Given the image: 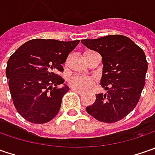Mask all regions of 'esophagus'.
Instances as JSON below:
<instances>
[{"label":"esophagus","mask_w":155,"mask_h":155,"mask_svg":"<svg viewBox=\"0 0 155 155\" xmlns=\"http://www.w3.org/2000/svg\"><path fill=\"white\" fill-rule=\"evenodd\" d=\"M71 90L73 91H76L77 93H78L79 95H82L83 94V91H81L80 90H78V89H75V88H71Z\"/></svg>","instance_id":"34e87169"}]
</instances>
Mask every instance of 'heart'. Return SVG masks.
<instances>
[{"label": "heart", "mask_w": 155, "mask_h": 155, "mask_svg": "<svg viewBox=\"0 0 155 155\" xmlns=\"http://www.w3.org/2000/svg\"><path fill=\"white\" fill-rule=\"evenodd\" d=\"M96 83V78L93 77H85L81 75H74L70 77L68 79L69 85L80 91H88Z\"/></svg>", "instance_id": "obj_1"}]
</instances>
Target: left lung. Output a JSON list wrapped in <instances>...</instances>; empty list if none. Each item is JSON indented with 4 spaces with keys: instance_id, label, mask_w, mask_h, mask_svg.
Wrapping results in <instances>:
<instances>
[{
    "instance_id": "1",
    "label": "left lung",
    "mask_w": 155,
    "mask_h": 155,
    "mask_svg": "<svg viewBox=\"0 0 155 155\" xmlns=\"http://www.w3.org/2000/svg\"><path fill=\"white\" fill-rule=\"evenodd\" d=\"M81 42L102 56L104 69L100 84L108 91L96 95L95 103L86 108L87 113L100 122H118L140 100L147 71L146 55L133 40L119 34Z\"/></svg>"
}]
</instances>
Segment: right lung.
Returning a JSON list of instances; mask_svg holds the SVG:
<instances>
[{
  "label": "right lung",
  "instance_id": "right-lung-1",
  "mask_svg": "<svg viewBox=\"0 0 155 155\" xmlns=\"http://www.w3.org/2000/svg\"><path fill=\"white\" fill-rule=\"evenodd\" d=\"M79 40L59 41L34 39L21 45L9 58L6 76L13 103L18 113L28 122L42 124L58 113L69 87L58 88L64 78L62 64Z\"/></svg>",
  "mask_w": 155,
  "mask_h": 155
}]
</instances>
